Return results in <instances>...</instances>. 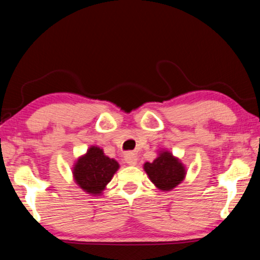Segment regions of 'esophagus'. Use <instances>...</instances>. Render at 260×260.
Wrapping results in <instances>:
<instances>
[{
    "mask_svg": "<svg viewBox=\"0 0 260 260\" xmlns=\"http://www.w3.org/2000/svg\"><path fill=\"white\" fill-rule=\"evenodd\" d=\"M125 161H126L128 165L134 166V165L138 164V156H136L134 152L126 153V155H125Z\"/></svg>",
    "mask_w": 260,
    "mask_h": 260,
    "instance_id": "1",
    "label": "esophagus"
}]
</instances>
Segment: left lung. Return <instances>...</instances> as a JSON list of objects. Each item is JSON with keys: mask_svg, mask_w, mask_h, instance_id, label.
I'll list each match as a JSON object with an SVG mask.
<instances>
[{"mask_svg": "<svg viewBox=\"0 0 260 260\" xmlns=\"http://www.w3.org/2000/svg\"><path fill=\"white\" fill-rule=\"evenodd\" d=\"M143 170L148 178L161 191H171L181 183L187 174V169L178 157L169 150H159L151 162H144Z\"/></svg>", "mask_w": 260, "mask_h": 260, "instance_id": "left-lung-1", "label": "left lung"}]
</instances>
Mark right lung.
<instances>
[{"label":"right lung","instance_id":"1","mask_svg":"<svg viewBox=\"0 0 260 260\" xmlns=\"http://www.w3.org/2000/svg\"><path fill=\"white\" fill-rule=\"evenodd\" d=\"M119 167V162L105 155L102 148L90 146L73 164L72 175L83 191L101 196Z\"/></svg>","mask_w":260,"mask_h":260}]
</instances>
